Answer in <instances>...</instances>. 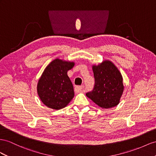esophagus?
<instances>
[{
    "label": "esophagus",
    "mask_w": 156,
    "mask_h": 156,
    "mask_svg": "<svg viewBox=\"0 0 156 156\" xmlns=\"http://www.w3.org/2000/svg\"><path fill=\"white\" fill-rule=\"evenodd\" d=\"M83 86H76L75 87V91L77 93L79 92H82L83 91Z\"/></svg>",
    "instance_id": "esophagus-1"
}]
</instances>
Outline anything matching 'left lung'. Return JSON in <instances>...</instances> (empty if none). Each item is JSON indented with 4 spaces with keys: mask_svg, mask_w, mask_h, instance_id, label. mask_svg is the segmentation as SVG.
<instances>
[{
    "mask_svg": "<svg viewBox=\"0 0 156 156\" xmlns=\"http://www.w3.org/2000/svg\"><path fill=\"white\" fill-rule=\"evenodd\" d=\"M94 88L86 96L103 109L117 106L124 91L122 76L117 67L109 60L92 65Z\"/></svg>",
    "mask_w": 156,
    "mask_h": 156,
    "instance_id": "8db88e82",
    "label": "left lung"
}]
</instances>
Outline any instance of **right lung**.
Wrapping results in <instances>:
<instances>
[{"instance_id":"right-lung-1","label":"right lung","mask_w":156,"mask_h":156,"mask_svg":"<svg viewBox=\"0 0 156 156\" xmlns=\"http://www.w3.org/2000/svg\"><path fill=\"white\" fill-rule=\"evenodd\" d=\"M74 65L73 61L57 58L43 72L37 83V91L41 101L49 108L62 109L73 99L74 87L67 72Z\"/></svg>"}]
</instances>
